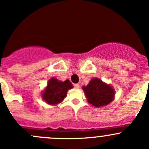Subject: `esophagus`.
I'll use <instances>...</instances> for the list:
<instances>
[{
	"mask_svg": "<svg viewBox=\"0 0 149 149\" xmlns=\"http://www.w3.org/2000/svg\"><path fill=\"white\" fill-rule=\"evenodd\" d=\"M74 87L76 88H80V85L79 84H74Z\"/></svg>",
	"mask_w": 149,
	"mask_h": 149,
	"instance_id": "34e87169",
	"label": "esophagus"
}]
</instances>
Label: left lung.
<instances>
[{"label":"left lung","instance_id":"8db88e82","mask_svg":"<svg viewBox=\"0 0 149 149\" xmlns=\"http://www.w3.org/2000/svg\"><path fill=\"white\" fill-rule=\"evenodd\" d=\"M82 88L88 102L97 108L107 106L112 102L116 94L111 86L98 78L91 80L86 86H83Z\"/></svg>","mask_w":149,"mask_h":149}]
</instances>
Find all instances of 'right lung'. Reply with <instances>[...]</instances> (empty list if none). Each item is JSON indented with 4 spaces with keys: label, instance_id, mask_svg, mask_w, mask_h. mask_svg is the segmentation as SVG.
I'll list each match as a JSON object with an SVG mask.
<instances>
[{
    "label": "right lung",
    "instance_id": "obj_1",
    "mask_svg": "<svg viewBox=\"0 0 149 149\" xmlns=\"http://www.w3.org/2000/svg\"><path fill=\"white\" fill-rule=\"evenodd\" d=\"M72 88L73 85L69 80L61 81L53 77L48 81L46 87L41 94L42 98L48 104L56 106L63 101L68 91Z\"/></svg>",
    "mask_w": 149,
    "mask_h": 149
}]
</instances>
